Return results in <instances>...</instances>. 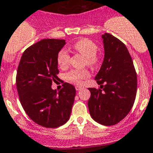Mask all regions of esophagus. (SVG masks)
Segmentation results:
<instances>
[{"mask_svg":"<svg viewBox=\"0 0 153 153\" xmlns=\"http://www.w3.org/2000/svg\"><path fill=\"white\" fill-rule=\"evenodd\" d=\"M75 89H76L77 91H79L80 89H82V86H79V85H77V86H75Z\"/></svg>","mask_w":153,"mask_h":153,"instance_id":"esophagus-1","label":"esophagus"}]
</instances>
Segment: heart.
I'll return each instance as SVG.
<instances>
[{"instance_id":"b5f03b06","label":"heart","mask_w":153,"mask_h":153,"mask_svg":"<svg viewBox=\"0 0 153 153\" xmlns=\"http://www.w3.org/2000/svg\"><path fill=\"white\" fill-rule=\"evenodd\" d=\"M72 48L86 57V63L89 66L95 67L98 64L99 59L97 55L98 47L94 41L88 38H82L74 42ZM56 59L59 68H65L69 64L70 55L66 49H61L57 55ZM89 76V72L86 70H71L66 74V79L77 85H80L83 80L88 79Z\"/></svg>"}]
</instances>
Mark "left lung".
Returning <instances> with one entry per match:
<instances>
[{
    "mask_svg": "<svg viewBox=\"0 0 153 153\" xmlns=\"http://www.w3.org/2000/svg\"><path fill=\"white\" fill-rule=\"evenodd\" d=\"M105 58L95 80L98 89L89 88V114L98 123L112 126L132 108L137 93V74L126 45L110 33H104ZM105 84V85H103Z\"/></svg>",
    "mask_w": 153,
    "mask_h": 153,
    "instance_id": "8db88e82",
    "label": "left lung"
}]
</instances>
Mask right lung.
Returning a JSON list of instances; mask_svg holds the SVG:
<instances>
[{"label":"right lung","mask_w":153,"mask_h":153,"mask_svg":"<svg viewBox=\"0 0 153 153\" xmlns=\"http://www.w3.org/2000/svg\"><path fill=\"white\" fill-rule=\"evenodd\" d=\"M65 44V40H41L24 51L18 66L16 87L21 105L34 123L46 128L68 121L76 94L68 82L59 92L51 87L59 79L57 55Z\"/></svg>","instance_id":"right-lung-1"}]
</instances>
